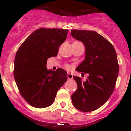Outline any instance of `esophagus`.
I'll return each instance as SVG.
<instances>
[{
  "label": "esophagus",
  "instance_id": "esophagus-1",
  "mask_svg": "<svg viewBox=\"0 0 131 131\" xmlns=\"http://www.w3.org/2000/svg\"><path fill=\"white\" fill-rule=\"evenodd\" d=\"M67 78L69 79H73V74H70V73H68L67 74Z\"/></svg>",
  "mask_w": 131,
  "mask_h": 131
}]
</instances>
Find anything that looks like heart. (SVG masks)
<instances>
[{"instance_id":"b5f03b06","label":"heart","mask_w":131,"mask_h":131,"mask_svg":"<svg viewBox=\"0 0 131 131\" xmlns=\"http://www.w3.org/2000/svg\"><path fill=\"white\" fill-rule=\"evenodd\" d=\"M65 68L67 70H69L70 69V66L69 64H66V65L65 66Z\"/></svg>"}]
</instances>
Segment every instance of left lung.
Returning a JSON list of instances; mask_svg holds the SVG:
<instances>
[{
	"mask_svg": "<svg viewBox=\"0 0 131 131\" xmlns=\"http://www.w3.org/2000/svg\"><path fill=\"white\" fill-rule=\"evenodd\" d=\"M71 35L85 46V59L76 70L89 74L85 82L73 77L78 89L71 95L73 104L82 112H92L109 99L115 88L119 69L117 54L112 44L96 31L71 30Z\"/></svg>",
	"mask_w": 131,
	"mask_h": 131,
	"instance_id": "obj_1",
	"label": "left lung"
}]
</instances>
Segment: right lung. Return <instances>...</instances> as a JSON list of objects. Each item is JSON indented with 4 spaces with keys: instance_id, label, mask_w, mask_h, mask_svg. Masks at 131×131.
Returning <instances> with one entry per match:
<instances>
[{
    "instance_id": "1",
    "label": "right lung",
    "mask_w": 131,
    "mask_h": 131,
    "mask_svg": "<svg viewBox=\"0 0 131 131\" xmlns=\"http://www.w3.org/2000/svg\"><path fill=\"white\" fill-rule=\"evenodd\" d=\"M69 30L39 28L32 33L18 49L14 75L23 98L31 106L42 108L53 103L57 93L67 80L62 69L46 68L48 58L57 56Z\"/></svg>"
}]
</instances>
